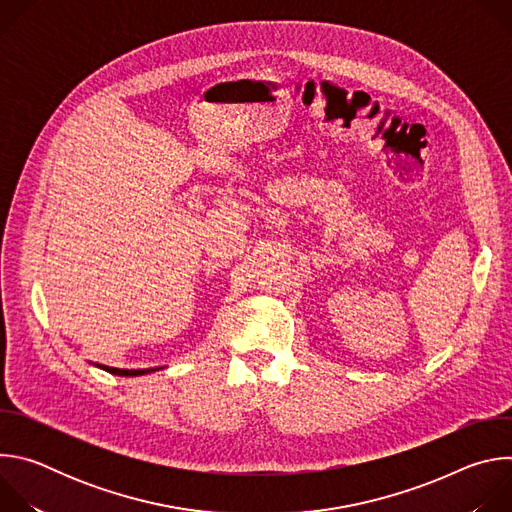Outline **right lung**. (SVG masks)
Here are the masks:
<instances>
[{
    "label": "right lung",
    "instance_id": "right-lung-1",
    "mask_svg": "<svg viewBox=\"0 0 512 512\" xmlns=\"http://www.w3.org/2000/svg\"><path fill=\"white\" fill-rule=\"evenodd\" d=\"M95 367L111 373V375H117V377H141V375H148V373H154V371H160L162 367H156V369H115V367H107V364H97Z\"/></svg>",
    "mask_w": 512,
    "mask_h": 512
}]
</instances>
